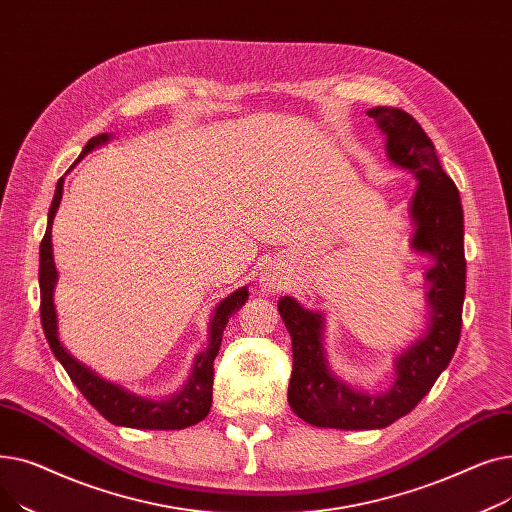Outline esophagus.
Returning <instances> with one entry per match:
<instances>
[{
	"label": "esophagus",
	"instance_id": "1",
	"mask_svg": "<svg viewBox=\"0 0 512 512\" xmlns=\"http://www.w3.org/2000/svg\"><path fill=\"white\" fill-rule=\"evenodd\" d=\"M259 284H261V288L265 290V292H280L282 290V276L280 274H276V272H263V276H261V280H259Z\"/></svg>",
	"mask_w": 512,
	"mask_h": 512
}]
</instances>
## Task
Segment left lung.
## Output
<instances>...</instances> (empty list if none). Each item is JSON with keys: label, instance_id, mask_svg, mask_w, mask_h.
<instances>
[{"label": "left lung", "instance_id": "left-lung-1", "mask_svg": "<svg viewBox=\"0 0 512 512\" xmlns=\"http://www.w3.org/2000/svg\"><path fill=\"white\" fill-rule=\"evenodd\" d=\"M369 118L386 134L392 164L417 178L411 203L415 234L411 245L434 265L429 282V324L423 338L396 359V378L388 392L369 394L344 384L330 371L324 353V315L301 307L292 297L278 311L292 338L288 405L303 421L334 429H380L411 413L448 367L463 326L465 301V226L459 188L442 170L432 139L419 122L396 107H371Z\"/></svg>", "mask_w": 512, "mask_h": 512}]
</instances>
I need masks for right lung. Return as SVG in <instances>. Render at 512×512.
<instances>
[{
  "instance_id": "add662e5",
  "label": "right lung",
  "mask_w": 512,
  "mask_h": 512,
  "mask_svg": "<svg viewBox=\"0 0 512 512\" xmlns=\"http://www.w3.org/2000/svg\"><path fill=\"white\" fill-rule=\"evenodd\" d=\"M110 137L112 134L107 132L93 137L83 149V153H80V157L74 161L72 168L97 145L110 141ZM62 193H64V178L58 180L56 195H53L49 215H47V230L39 249L41 324H43V332L49 342L51 353L56 355V359L64 365L70 380L91 402V407H95L107 421L114 425L137 427V429H184L203 421L211 409L213 361L218 357L224 328L228 324L230 315L236 313L249 299V288L242 286L234 290L230 297H226L218 307H215L213 317L209 321L207 351L195 357L193 373L188 375L184 388L178 394L170 398H159V400L143 398L139 394L124 390L114 382L99 378L95 371H91V367L76 361L58 338V315H56V305H53V288H56V282H58V270H56V261H53V249H51V224H53V215H56L60 207Z\"/></svg>"
}]
</instances>
